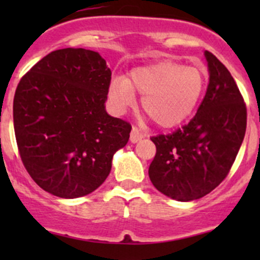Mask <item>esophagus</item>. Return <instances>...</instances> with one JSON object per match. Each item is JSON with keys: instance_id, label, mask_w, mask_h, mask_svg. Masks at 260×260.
<instances>
[{"instance_id": "obj_1", "label": "esophagus", "mask_w": 260, "mask_h": 260, "mask_svg": "<svg viewBox=\"0 0 260 260\" xmlns=\"http://www.w3.org/2000/svg\"><path fill=\"white\" fill-rule=\"evenodd\" d=\"M143 137H145V135H143L142 132H140L136 127L132 128V132H131V142L137 143L138 141L142 140Z\"/></svg>"}]
</instances>
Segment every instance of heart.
Returning <instances> with one entry per match:
<instances>
[{"label": "heart", "instance_id": "b5f03b06", "mask_svg": "<svg viewBox=\"0 0 260 260\" xmlns=\"http://www.w3.org/2000/svg\"><path fill=\"white\" fill-rule=\"evenodd\" d=\"M205 84L206 74L199 68L166 60L136 68L127 79L115 78L109 93L120 109L132 106L140 94L143 112L158 127L174 128L193 113Z\"/></svg>", "mask_w": 260, "mask_h": 260}]
</instances>
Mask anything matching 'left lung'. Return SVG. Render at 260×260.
Segmentation results:
<instances>
[{
	"label": "left lung",
	"mask_w": 260,
	"mask_h": 260,
	"mask_svg": "<svg viewBox=\"0 0 260 260\" xmlns=\"http://www.w3.org/2000/svg\"><path fill=\"white\" fill-rule=\"evenodd\" d=\"M209 85L198 113L171 135L152 137L156 156L149 180L164 195L192 201L228 176L246 129V107L234 78L210 51L204 52Z\"/></svg>",
	"instance_id": "8db88e82"
}]
</instances>
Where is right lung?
Returning <instances> with one entry per match:
<instances>
[{
  "label": "right lung",
  "instance_id": "1",
  "mask_svg": "<svg viewBox=\"0 0 260 260\" xmlns=\"http://www.w3.org/2000/svg\"><path fill=\"white\" fill-rule=\"evenodd\" d=\"M111 79L106 60L81 48L55 50L21 78L15 136L23 166L43 190L81 198L108 177L132 129L107 113Z\"/></svg>",
  "mask_w": 260,
  "mask_h": 260
}]
</instances>
